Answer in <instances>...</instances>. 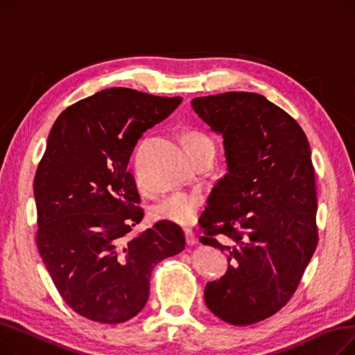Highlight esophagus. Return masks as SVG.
<instances>
[{
	"label": "esophagus",
	"instance_id": "esophagus-1",
	"mask_svg": "<svg viewBox=\"0 0 355 355\" xmlns=\"http://www.w3.org/2000/svg\"><path fill=\"white\" fill-rule=\"evenodd\" d=\"M184 234H185V241H187L189 246H194L197 243V237L191 230H185Z\"/></svg>",
	"mask_w": 355,
	"mask_h": 355
}]
</instances>
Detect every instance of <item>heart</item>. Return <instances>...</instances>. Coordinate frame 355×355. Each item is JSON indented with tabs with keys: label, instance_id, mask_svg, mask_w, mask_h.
Returning <instances> with one entry per match:
<instances>
[{
	"label": "heart",
	"instance_id": "heart-1",
	"mask_svg": "<svg viewBox=\"0 0 355 355\" xmlns=\"http://www.w3.org/2000/svg\"><path fill=\"white\" fill-rule=\"evenodd\" d=\"M185 144L190 155L202 145L213 144L206 135L197 130L185 135ZM202 206V197L197 193H175L157 202L153 207V217L158 221L173 223L177 226H190L197 220Z\"/></svg>",
	"mask_w": 355,
	"mask_h": 355
}]
</instances>
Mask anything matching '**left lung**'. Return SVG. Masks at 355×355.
Listing matches in <instances>:
<instances>
[{"instance_id":"left-lung-1","label":"left lung","mask_w":355,"mask_h":355,"mask_svg":"<svg viewBox=\"0 0 355 355\" xmlns=\"http://www.w3.org/2000/svg\"><path fill=\"white\" fill-rule=\"evenodd\" d=\"M191 106L223 137L227 164L200 217V241L225 252L229 265L206 285L204 301L225 322L252 325L286 305L318 243L309 142L257 93H220Z\"/></svg>"}]
</instances>
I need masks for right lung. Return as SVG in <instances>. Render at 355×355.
I'll return each mask as SVG.
<instances>
[{
    "label": "right lung",
    "instance_id": "1",
    "mask_svg": "<svg viewBox=\"0 0 355 355\" xmlns=\"http://www.w3.org/2000/svg\"><path fill=\"white\" fill-rule=\"evenodd\" d=\"M181 101L105 89L69 106L50 130L34 177L37 248L64 302L90 321L134 318L154 268L185 248L173 223L130 234L144 210L126 170L142 134Z\"/></svg>",
    "mask_w": 355,
    "mask_h": 355
}]
</instances>
